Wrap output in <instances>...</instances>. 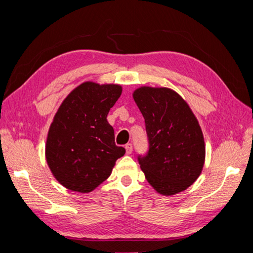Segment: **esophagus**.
<instances>
[{"mask_svg":"<svg viewBox=\"0 0 253 253\" xmlns=\"http://www.w3.org/2000/svg\"><path fill=\"white\" fill-rule=\"evenodd\" d=\"M125 149H126V153L127 154H131L132 152V144L131 143H127L125 146Z\"/></svg>","mask_w":253,"mask_h":253,"instance_id":"34e87169","label":"esophagus"}]
</instances>
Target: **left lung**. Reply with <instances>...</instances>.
Segmentation results:
<instances>
[{
    "instance_id": "obj_1",
    "label": "left lung",
    "mask_w": 253,
    "mask_h": 253,
    "mask_svg": "<svg viewBox=\"0 0 253 253\" xmlns=\"http://www.w3.org/2000/svg\"><path fill=\"white\" fill-rule=\"evenodd\" d=\"M132 96L146 123L149 151L138 161L148 182L164 196L186 190L200 176L206 160L195 114L169 88L140 87Z\"/></svg>"
}]
</instances>
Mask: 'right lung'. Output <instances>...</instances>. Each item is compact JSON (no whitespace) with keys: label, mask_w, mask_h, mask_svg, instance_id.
Returning <instances> with one entry per match:
<instances>
[{"label":"right lung","mask_w":253,"mask_h":253,"mask_svg":"<svg viewBox=\"0 0 253 253\" xmlns=\"http://www.w3.org/2000/svg\"><path fill=\"white\" fill-rule=\"evenodd\" d=\"M121 94L120 84L85 82L58 107L47 133L45 158L53 176L67 189L94 190L125 154L106 120Z\"/></svg>","instance_id":"obj_1"}]
</instances>
